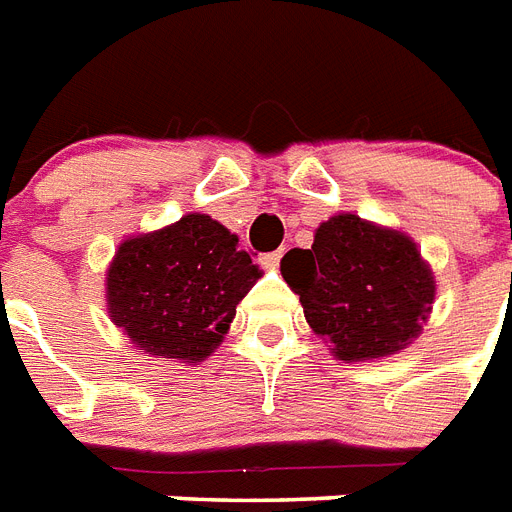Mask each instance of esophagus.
I'll return each mask as SVG.
<instances>
[{
	"label": "esophagus",
	"mask_w": 512,
	"mask_h": 512,
	"mask_svg": "<svg viewBox=\"0 0 512 512\" xmlns=\"http://www.w3.org/2000/svg\"><path fill=\"white\" fill-rule=\"evenodd\" d=\"M282 248H277V251H269V253H261V267H267V269H275L280 267V259H282Z\"/></svg>",
	"instance_id": "34e87169"
}]
</instances>
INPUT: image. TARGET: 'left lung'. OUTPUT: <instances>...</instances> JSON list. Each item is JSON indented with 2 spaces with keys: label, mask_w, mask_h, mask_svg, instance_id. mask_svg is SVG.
Instances as JSON below:
<instances>
[{
  "label": "left lung",
  "mask_w": 512,
  "mask_h": 512,
  "mask_svg": "<svg viewBox=\"0 0 512 512\" xmlns=\"http://www.w3.org/2000/svg\"><path fill=\"white\" fill-rule=\"evenodd\" d=\"M282 277L306 322L338 359H375L404 349L431 312V269L410 237L338 214L320 224L312 248H293Z\"/></svg>",
  "instance_id": "left-lung-1"
}]
</instances>
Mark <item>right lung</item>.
Segmentation results:
<instances>
[{"instance_id":"obj_1","label":"right lung","mask_w":512,"mask_h":512,"mask_svg":"<svg viewBox=\"0 0 512 512\" xmlns=\"http://www.w3.org/2000/svg\"><path fill=\"white\" fill-rule=\"evenodd\" d=\"M261 272L206 214L126 240L108 269L110 320L153 357L200 362Z\"/></svg>"}]
</instances>
